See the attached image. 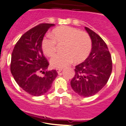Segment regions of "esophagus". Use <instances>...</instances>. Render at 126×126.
Masks as SVG:
<instances>
[{
	"mask_svg": "<svg viewBox=\"0 0 126 126\" xmlns=\"http://www.w3.org/2000/svg\"><path fill=\"white\" fill-rule=\"evenodd\" d=\"M56 71H57V72H58V73H60L61 72V71H62V68H56Z\"/></svg>",
	"mask_w": 126,
	"mask_h": 126,
	"instance_id": "1",
	"label": "esophagus"
}]
</instances>
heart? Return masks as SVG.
I'll use <instances>...</instances> for the list:
<instances>
[{"label":"heart","instance_id":"obj_1","mask_svg":"<svg viewBox=\"0 0 126 126\" xmlns=\"http://www.w3.org/2000/svg\"><path fill=\"white\" fill-rule=\"evenodd\" d=\"M53 38H45L41 48L44 54L48 57L55 55L58 45H63L64 53L57 55L51 58L50 64L54 68H63L73 62L80 63L90 55L92 41L87 32L70 26H60L51 32Z\"/></svg>","mask_w":126,"mask_h":126}]
</instances>
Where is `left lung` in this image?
<instances>
[{
  "mask_svg": "<svg viewBox=\"0 0 126 126\" xmlns=\"http://www.w3.org/2000/svg\"><path fill=\"white\" fill-rule=\"evenodd\" d=\"M92 40L90 55L75 66L71 87L79 95L88 97L98 93L106 85L112 70V62L107 45L97 33L85 27Z\"/></svg>",
  "mask_w": 126,
  "mask_h": 126,
  "instance_id": "1",
  "label": "left lung"
}]
</instances>
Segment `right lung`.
Masks as SVG:
<instances>
[{"label":"right lung","mask_w":126,"mask_h":126,"mask_svg":"<svg viewBox=\"0 0 126 126\" xmlns=\"http://www.w3.org/2000/svg\"><path fill=\"white\" fill-rule=\"evenodd\" d=\"M53 26L45 23L34 27L21 36L12 51L11 73L19 87L32 96L47 92L58 75L55 70H47L49 63L41 48L44 36Z\"/></svg>","instance_id":"obj_1"}]
</instances>
